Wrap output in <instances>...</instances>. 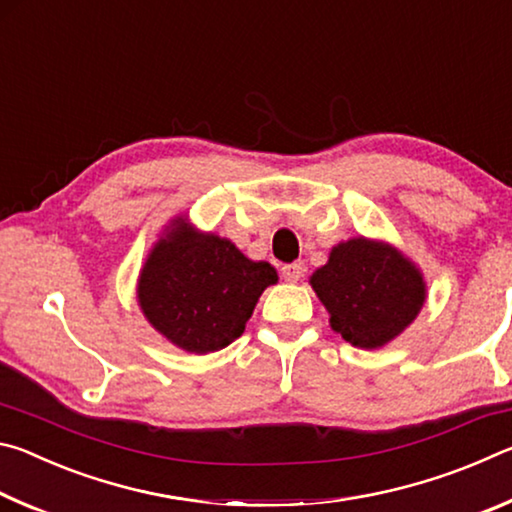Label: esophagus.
Here are the masks:
<instances>
[{
	"label": "esophagus",
	"instance_id": "esophagus-1",
	"mask_svg": "<svg viewBox=\"0 0 512 512\" xmlns=\"http://www.w3.org/2000/svg\"><path fill=\"white\" fill-rule=\"evenodd\" d=\"M305 275V266L302 264H287V266H282V277L287 282H300V277Z\"/></svg>",
	"mask_w": 512,
	"mask_h": 512
}]
</instances>
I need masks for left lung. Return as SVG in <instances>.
I'll list each match as a JSON object with an SVG mask.
<instances>
[{
  "mask_svg": "<svg viewBox=\"0 0 512 512\" xmlns=\"http://www.w3.org/2000/svg\"><path fill=\"white\" fill-rule=\"evenodd\" d=\"M309 282L329 311L334 332L363 350L400 336L427 300L415 264L391 244L366 237L334 246Z\"/></svg>",
  "mask_w": 512,
  "mask_h": 512,
  "instance_id": "left-lung-1",
  "label": "left lung"
}]
</instances>
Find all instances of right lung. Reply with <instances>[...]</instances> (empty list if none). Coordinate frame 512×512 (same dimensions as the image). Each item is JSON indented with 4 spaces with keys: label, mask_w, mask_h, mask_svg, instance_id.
Returning <instances> with one entry per match:
<instances>
[{
    "label": "right lung",
    "mask_w": 512,
    "mask_h": 512,
    "mask_svg": "<svg viewBox=\"0 0 512 512\" xmlns=\"http://www.w3.org/2000/svg\"><path fill=\"white\" fill-rule=\"evenodd\" d=\"M275 282L271 264L253 262L232 241L178 216L146 257L137 302L164 339L207 354L244 334L259 296Z\"/></svg>",
    "instance_id": "1"
}]
</instances>
